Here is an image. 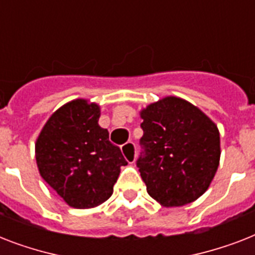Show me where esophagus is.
<instances>
[{
	"label": "esophagus",
	"instance_id": "esophagus-1",
	"mask_svg": "<svg viewBox=\"0 0 255 255\" xmlns=\"http://www.w3.org/2000/svg\"><path fill=\"white\" fill-rule=\"evenodd\" d=\"M122 153H123L124 159L127 160L128 163L132 164L135 161L136 159V147L135 144L132 143V141H127V143L124 144L123 147H122Z\"/></svg>",
	"mask_w": 255,
	"mask_h": 255
}]
</instances>
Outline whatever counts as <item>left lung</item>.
Instances as JSON below:
<instances>
[{"mask_svg":"<svg viewBox=\"0 0 255 255\" xmlns=\"http://www.w3.org/2000/svg\"><path fill=\"white\" fill-rule=\"evenodd\" d=\"M144 155L140 176L153 200L165 208L196 201L209 188L220 165V131L198 107L165 96L140 111Z\"/></svg>","mask_w":255,"mask_h":255,"instance_id":"8db88e82","label":"left lung"}]
</instances>
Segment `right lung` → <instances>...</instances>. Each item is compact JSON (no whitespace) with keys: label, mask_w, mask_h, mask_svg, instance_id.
I'll use <instances>...</instances> for the list:
<instances>
[{"label":"right lung","mask_w":255,"mask_h":255,"mask_svg":"<svg viewBox=\"0 0 255 255\" xmlns=\"http://www.w3.org/2000/svg\"><path fill=\"white\" fill-rule=\"evenodd\" d=\"M99 118V104L71 100L50 116L35 141L39 174L71 208L90 209L107 201L120 168L127 165Z\"/></svg>","instance_id":"right-lung-1"}]
</instances>
